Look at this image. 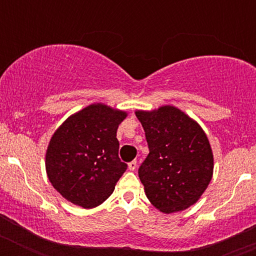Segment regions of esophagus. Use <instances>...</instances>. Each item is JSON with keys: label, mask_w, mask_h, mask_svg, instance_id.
<instances>
[{"label": "esophagus", "mask_w": 256, "mask_h": 256, "mask_svg": "<svg viewBox=\"0 0 256 256\" xmlns=\"http://www.w3.org/2000/svg\"><path fill=\"white\" fill-rule=\"evenodd\" d=\"M136 167H138V162L136 161H131L130 164H128V170H130V171H135Z\"/></svg>", "instance_id": "obj_1"}]
</instances>
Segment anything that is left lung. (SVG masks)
Returning <instances> with one entry per match:
<instances>
[{"label": "left lung", "mask_w": 256, "mask_h": 256, "mask_svg": "<svg viewBox=\"0 0 256 256\" xmlns=\"http://www.w3.org/2000/svg\"><path fill=\"white\" fill-rule=\"evenodd\" d=\"M135 114L150 151L138 168L147 198L167 214L190 207L213 176L207 135L194 120L170 105Z\"/></svg>", "instance_id": "left-lung-1"}]
</instances>
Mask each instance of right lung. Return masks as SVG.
<instances>
[{
    "label": "right lung",
    "instance_id": "1",
    "mask_svg": "<svg viewBox=\"0 0 256 256\" xmlns=\"http://www.w3.org/2000/svg\"><path fill=\"white\" fill-rule=\"evenodd\" d=\"M126 116L104 104H92L66 118L52 136L46 170L66 200L94 208L110 197L128 168L118 157L116 138Z\"/></svg>",
    "mask_w": 256,
    "mask_h": 256
}]
</instances>
